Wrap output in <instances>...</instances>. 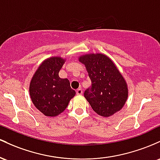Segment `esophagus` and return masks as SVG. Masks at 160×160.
<instances>
[{"label": "esophagus", "instance_id": "obj_1", "mask_svg": "<svg viewBox=\"0 0 160 160\" xmlns=\"http://www.w3.org/2000/svg\"><path fill=\"white\" fill-rule=\"evenodd\" d=\"M82 93H83V91H82V89H78L76 90V94L77 95H82Z\"/></svg>", "mask_w": 160, "mask_h": 160}]
</instances>
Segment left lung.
<instances>
[{"mask_svg":"<svg viewBox=\"0 0 160 160\" xmlns=\"http://www.w3.org/2000/svg\"><path fill=\"white\" fill-rule=\"evenodd\" d=\"M91 81L84 93L95 112L109 117L119 111L128 98V86L114 62L102 53H89L78 58Z\"/></svg>","mask_w":160,"mask_h":160,"instance_id":"8db88e82","label":"left lung"}]
</instances>
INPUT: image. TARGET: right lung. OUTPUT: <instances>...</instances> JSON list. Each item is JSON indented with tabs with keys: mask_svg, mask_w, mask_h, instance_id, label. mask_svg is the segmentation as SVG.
Wrapping results in <instances>:
<instances>
[{
	"mask_svg": "<svg viewBox=\"0 0 160 160\" xmlns=\"http://www.w3.org/2000/svg\"><path fill=\"white\" fill-rule=\"evenodd\" d=\"M65 59L52 57L43 61L32 77L29 94L35 107L46 116H58L65 110L75 91L67 78L59 77Z\"/></svg>",
	"mask_w": 160,
	"mask_h": 160,
	"instance_id": "obj_1",
	"label": "right lung"
}]
</instances>
